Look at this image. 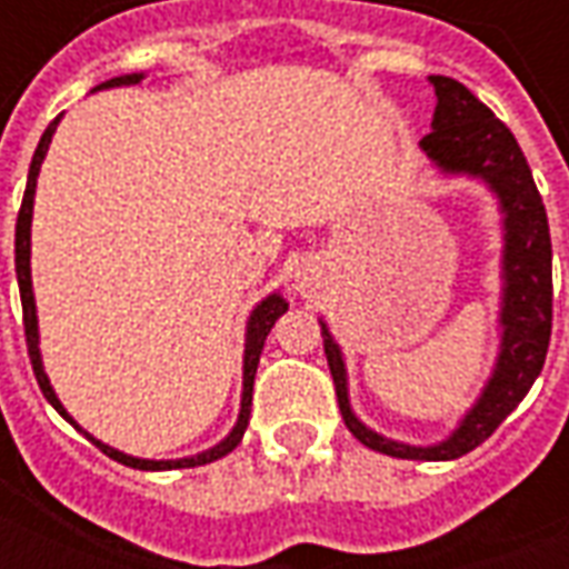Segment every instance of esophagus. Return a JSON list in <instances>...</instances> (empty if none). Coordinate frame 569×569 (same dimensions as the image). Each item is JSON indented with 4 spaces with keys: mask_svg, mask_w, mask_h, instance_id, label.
Here are the masks:
<instances>
[{
    "mask_svg": "<svg viewBox=\"0 0 569 569\" xmlns=\"http://www.w3.org/2000/svg\"><path fill=\"white\" fill-rule=\"evenodd\" d=\"M296 280H298V289H310V286L320 280V268H317L313 261H308V264H301V268H298Z\"/></svg>",
    "mask_w": 569,
    "mask_h": 569,
    "instance_id": "1",
    "label": "esophagus"
}]
</instances>
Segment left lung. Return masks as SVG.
<instances>
[{
	"mask_svg": "<svg viewBox=\"0 0 569 569\" xmlns=\"http://www.w3.org/2000/svg\"><path fill=\"white\" fill-rule=\"evenodd\" d=\"M429 81L436 88L439 106L432 116V130L420 140V146L445 173L481 176L497 191L502 212H506L502 219L506 224L502 341L493 378L485 387L476 408L453 429L451 439L429 445V448L390 441L371 432L369 427H362L357 415L350 411L345 359L326 322H320V329L341 418L366 448L387 453V457H402V460H457L478 448L488 436H493V429L512 415L542 371L551 338V237L537 182L527 167L525 151L515 142L512 130L460 81L448 76H429Z\"/></svg>",
	"mask_w": 569,
	"mask_h": 569,
	"instance_id": "8db88e82",
	"label": "left lung"
}]
</instances>
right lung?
I'll return each instance as SVG.
<instances>
[{
  "mask_svg": "<svg viewBox=\"0 0 569 569\" xmlns=\"http://www.w3.org/2000/svg\"><path fill=\"white\" fill-rule=\"evenodd\" d=\"M142 76H121V79H109L103 84H97V88H116V84H133V81H140ZM54 118L48 130L42 133V140H39V149L32 154L30 163V176H27V191H23V203H20L18 212V228H14V271H18V286H20V305H23V335H27V350H30V362H32V375H36V381L42 387L44 399L51 402V406L63 415V418L76 427V420L69 418L67 408L60 406V399L51 390V383H48V375L42 369V357H39V326H36V301H32V280H30V224H32V194H36V176H39V167L44 161V151H48V142L54 137L57 130ZM286 310H289V301H286L280 292H273L261 301L259 308L252 310V317H249L247 326V357H243V399H240V418H237V427L231 429V436L224 441H219L216 448L210 451L198 453V457H186V460H140V457H128V453L116 451V448H109L103 441H97L93 436H88L84 429V436L106 453V457H112L118 463L133 466V469H188V466H203L212 463V460H219L224 453H231L243 439V429L249 423V408H252V383H256V369H259V357H261V347H264V338L273 329V322L283 317Z\"/></svg>",
  "mask_w": 569,
  "mask_h": 569,
  "instance_id": "add662e5",
  "label": "right lung"
}]
</instances>
